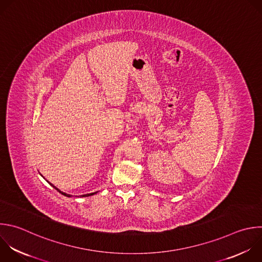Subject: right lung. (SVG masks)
Here are the masks:
<instances>
[{"mask_svg":"<svg viewBox=\"0 0 262 262\" xmlns=\"http://www.w3.org/2000/svg\"><path fill=\"white\" fill-rule=\"evenodd\" d=\"M49 184H50V185H51V186H53V185H52V184H51V183H49ZM53 187H54V188H55V189H56V190H57V191H58V192H59V193H61V194H63V195H64V196H68V198H70V196H71V195H70V194H67V193H64V192H62V191H60V190H58V189H57V188H56V187H55V186H53ZM96 193H97V192H94V193H89V194H83V195H81V196H90V195H94V194H96Z\"/></svg>","mask_w":262,"mask_h":262,"instance_id":"obj_1","label":"right lung"}]
</instances>
